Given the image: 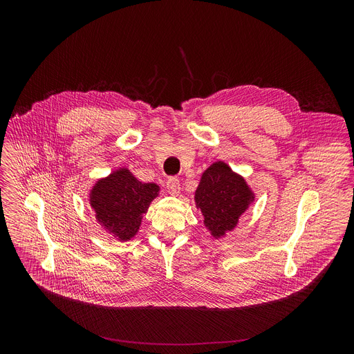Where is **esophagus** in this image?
Listing matches in <instances>:
<instances>
[{
  "label": "esophagus",
  "instance_id": "1",
  "mask_svg": "<svg viewBox=\"0 0 354 354\" xmlns=\"http://www.w3.org/2000/svg\"><path fill=\"white\" fill-rule=\"evenodd\" d=\"M167 190H168V193H171L172 196H178L179 194V192H180V183H179V180L176 179V178H168V180H167Z\"/></svg>",
  "mask_w": 354,
  "mask_h": 354
}]
</instances>
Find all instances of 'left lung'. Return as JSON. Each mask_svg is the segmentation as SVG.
Instances as JSON below:
<instances>
[{"label": "left lung", "mask_w": 354, "mask_h": 354, "mask_svg": "<svg viewBox=\"0 0 354 354\" xmlns=\"http://www.w3.org/2000/svg\"><path fill=\"white\" fill-rule=\"evenodd\" d=\"M254 200L255 194L245 179L223 161L214 162L203 172L194 193L196 207L203 214V223L214 238L232 231Z\"/></svg>", "instance_id": "obj_1"}]
</instances>
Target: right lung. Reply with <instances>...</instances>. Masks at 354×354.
Segmentation results:
<instances>
[{
  "label": "right lung",
  "mask_w": 354,
  "mask_h": 354,
  "mask_svg": "<svg viewBox=\"0 0 354 354\" xmlns=\"http://www.w3.org/2000/svg\"><path fill=\"white\" fill-rule=\"evenodd\" d=\"M158 192V185L142 183L127 168H120L93 185L89 205L102 228L119 241H130Z\"/></svg>",
  "instance_id": "1"
}]
</instances>
